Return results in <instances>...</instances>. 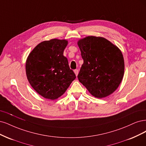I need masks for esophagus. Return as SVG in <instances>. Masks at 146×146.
<instances>
[{"label": "esophagus", "mask_w": 146, "mask_h": 146, "mask_svg": "<svg viewBox=\"0 0 146 146\" xmlns=\"http://www.w3.org/2000/svg\"><path fill=\"white\" fill-rule=\"evenodd\" d=\"M74 72L75 74H76V76H78V73H79V70H78V69L74 70Z\"/></svg>", "instance_id": "esophagus-1"}]
</instances>
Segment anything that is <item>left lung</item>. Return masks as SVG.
Returning <instances> with one entry per match:
<instances>
[{"mask_svg": "<svg viewBox=\"0 0 146 146\" xmlns=\"http://www.w3.org/2000/svg\"><path fill=\"white\" fill-rule=\"evenodd\" d=\"M84 63L78 74L79 82L92 95L106 98L119 87L124 73L123 53L104 37L87 36L78 41Z\"/></svg>", "mask_w": 146, "mask_h": 146, "instance_id": "8db88e82", "label": "left lung"}]
</instances>
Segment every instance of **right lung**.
I'll return each mask as SVG.
<instances>
[{
	"label": "right lung",
	"instance_id": "add662e5",
	"mask_svg": "<svg viewBox=\"0 0 146 146\" xmlns=\"http://www.w3.org/2000/svg\"><path fill=\"white\" fill-rule=\"evenodd\" d=\"M65 39H52L36 45L26 60V74L34 90L44 98L54 100L62 96L76 78L63 55Z\"/></svg>",
	"mask_w": 146,
	"mask_h": 146
}]
</instances>
